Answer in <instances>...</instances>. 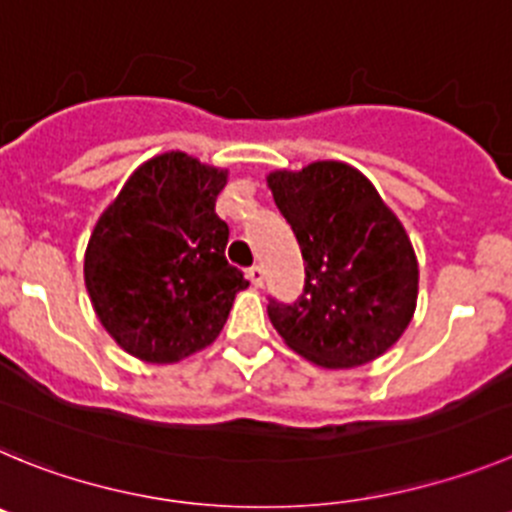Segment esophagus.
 <instances>
[{
  "label": "esophagus",
  "instance_id": "obj_1",
  "mask_svg": "<svg viewBox=\"0 0 512 512\" xmlns=\"http://www.w3.org/2000/svg\"><path fill=\"white\" fill-rule=\"evenodd\" d=\"M247 278H250V283L255 285V288H262V283H265V273H262L260 265H252L250 270H247Z\"/></svg>",
  "mask_w": 512,
  "mask_h": 512
}]
</instances>
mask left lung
<instances>
[{
  "label": "left lung",
  "mask_w": 512,
  "mask_h": 512,
  "mask_svg": "<svg viewBox=\"0 0 512 512\" xmlns=\"http://www.w3.org/2000/svg\"><path fill=\"white\" fill-rule=\"evenodd\" d=\"M267 188L306 262L293 306L270 301L267 316L296 354L347 370L388 352L418 301L411 237L365 173L342 160L267 173Z\"/></svg>",
  "instance_id": "1"
}]
</instances>
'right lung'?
<instances>
[{
	"label": "right lung",
	"mask_w": 512,
	"mask_h": 512,
	"mask_svg": "<svg viewBox=\"0 0 512 512\" xmlns=\"http://www.w3.org/2000/svg\"><path fill=\"white\" fill-rule=\"evenodd\" d=\"M227 178V168L181 150L160 153L127 178L91 232V306L142 362L173 365L209 347L250 285L224 257L229 227L214 211Z\"/></svg>",
	"instance_id": "obj_1"
}]
</instances>
